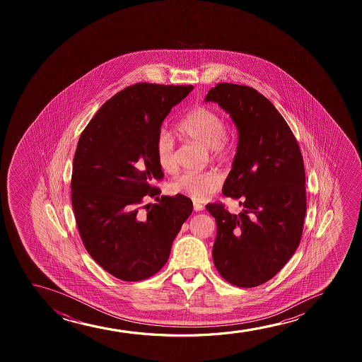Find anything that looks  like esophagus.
Here are the masks:
<instances>
[{
    "instance_id": "34e87169",
    "label": "esophagus",
    "mask_w": 362,
    "mask_h": 362,
    "mask_svg": "<svg viewBox=\"0 0 362 362\" xmlns=\"http://www.w3.org/2000/svg\"><path fill=\"white\" fill-rule=\"evenodd\" d=\"M193 208L195 211H202V210H204V205L203 204L194 203Z\"/></svg>"
}]
</instances>
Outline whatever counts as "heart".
I'll use <instances>...</instances> for the list:
<instances>
[{
  "instance_id": "b5f03b06",
  "label": "heart",
  "mask_w": 362,
  "mask_h": 362,
  "mask_svg": "<svg viewBox=\"0 0 362 362\" xmlns=\"http://www.w3.org/2000/svg\"><path fill=\"white\" fill-rule=\"evenodd\" d=\"M177 131L185 139L208 148L209 156L214 162L223 163L230 157V146L225 136L226 122L218 110L206 105L195 106L179 121ZM156 157L159 168L165 173H174L177 170L173 139L164 131L156 141ZM223 182V175L215 170L184 173L169 184V190L172 194L183 195L195 202H205L218 192Z\"/></svg>"
}]
</instances>
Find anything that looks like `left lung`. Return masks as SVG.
Listing matches in <instances>:
<instances>
[{
	"instance_id": "left-lung-1",
	"label": "left lung",
	"mask_w": 362,
	"mask_h": 362,
	"mask_svg": "<svg viewBox=\"0 0 362 362\" xmlns=\"http://www.w3.org/2000/svg\"><path fill=\"white\" fill-rule=\"evenodd\" d=\"M205 100L218 103L238 127L223 193L243 208L235 215L223 203L206 205L218 225L214 263L233 286L257 287L284 267L300 243L307 211L302 153L286 119L257 90L218 83Z\"/></svg>"
}]
</instances>
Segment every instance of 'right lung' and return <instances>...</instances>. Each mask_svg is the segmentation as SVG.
<instances>
[{
  "label": "right lung",
  "mask_w": 362,
  "mask_h": 362,
  "mask_svg": "<svg viewBox=\"0 0 362 362\" xmlns=\"http://www.w3.org/2000/svg\"><path fill=\"white\" fill-rule=\"evenodd\" d=\"M193 88L127 86L103 105L80 134L70 184L76 226L95 262L122 281H142L160 271L193 211L190 199L158 198L160 189L152 185L164 177L156 157L162 122ZM148 196L159 204L144 206Z\"/></svg>",
  "instance_id": "obj_1"
}]
</instances>
